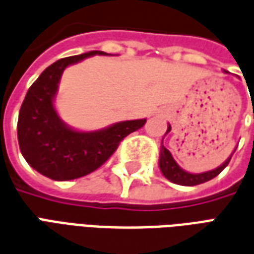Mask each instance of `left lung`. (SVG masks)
<instances>
[{"mask_svg":"<svg viewBox=\"0 0 254 254\" xmlns=\"http://www.w3.org/2000/svg\"><path fill=\"white\" fill-rule=\"evenodd\" d=\"M254 118V114H253ZM171 127H167V132L166 134L170 132ZM234 154V152H233ZM233 154L230 155L229 158L226 159L223 165H220L216 169H213L211 171H205V173H200V174H191V173H188V171L182 170L181 167L178 166L173 155L170 154V151L166 148V147H160V155H159V167L162 174L169 180V181L174 182V184H178V185H184V187H194V185H200V184H204V182L212 180L216 176H219L222 171L224 170V167L229 165L230 159Z\"/></svg>","mask_w":254,"mask_h":254,"instance_id":"left-lung-1","label":"left lung"}]
</instances>
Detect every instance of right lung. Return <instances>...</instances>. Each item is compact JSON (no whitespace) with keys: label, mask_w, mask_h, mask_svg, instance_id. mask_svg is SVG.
Returning <instances> with one entry per match:
<instances>
[{"label":"right lung","mask_w":254,"mask_h":254,"mask_svg":"<svg viewBox=\"0 0 254 254\" xmlns=\"http://www.w3.org/2000/svg\"><path fill=\"white\" fill-rule=\"evenodd\" d=\"M103 52H88L58 60L46 67L20 107L17 138L27 163L54 181L76 180L92 173L114 154L121 140L144 127L147 120L117 122L95 132H78L58 117L54 98L64 69Z\"/></svg>","instance_id":"right-lung-1"}]
</instances>
